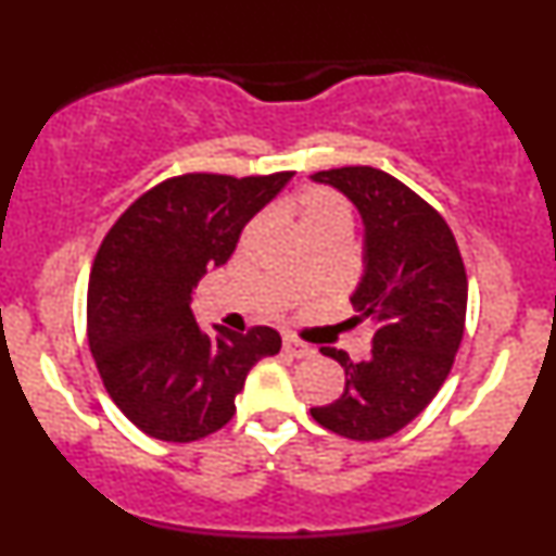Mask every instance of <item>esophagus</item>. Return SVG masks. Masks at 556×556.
Returning <instances> with one entry per match:
<instances>
[{
  "mask_svg": "<svg viewBox=\"0 0 556 556\" xmlns=\"http://www.w3.org/2000/svg\"><path fill=\"white\" fill-rule=\"evenodd\" d=\"M282 350L287 355H292V358H311V355H314V348H308L305 342L295 340V337H285Z\"/></svg>",
  "mask_w": 556,
  "mask_h": 556,
  "instance_id": "34e87169",
  "label": "esophagus"
}]
</instances>
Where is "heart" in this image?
Returning <instances> with one entry per match:
<instances>
[{"instance_id":"1","label":"heart","mask_w":556,"mask_h":556,"mask_svg":"<svg viewBox=\"0 0 556 556\" xmlns=\"http://www.w3.org/2000/svg\"><path fill=\"white\" fill-rule=\"evenodd\" d=\"M298 216L300 227L314 229L327 225H348L350 214L344 203L337 195L327 193V190H308L300 195L298 201Z\"/></svg>"}]
</instances>
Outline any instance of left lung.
Returning <instances> with one entry per match:
<instances>
[{
  "instance_id": "obj_1",
  "label": "left lung",
  "mask_w": 556,
  "mask_h": 556,
  "mask_svg": "<svg viewBox=\"0 0 556 556\" xmlns=\"http://www.w3.org/2000/svg\"><path fill=\"white\" fill-rule=\"evenodd\" d=\"M358 208L363 277L350 303L376 321L374 348L353 363L337 348L324 355L344 368V392L311 407L324 429L376 442L405 429L437 397L460 348L468 277L446 222L387 172L342 167L311 175Z\"/></svg>"
}]
</instances>
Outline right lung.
Here are the masks:
<instances>
[{"mask_svg": "<svg viewBox=\"0 0 556 556\" xmlns=\"http://www.w3.org/2000/svg\"><path fill=\"white\" fill-rule=\"evenodd\" d=\"M290 177H172L101 242L88 279V344L114 405L149 437L185 444L219 431L248 371L282 348L269 327L203 331L190 303L203 274L227 264L242 227Z\"/></svg>", "mask_w": 556, "mask_h": 556, "instance_id": "obj_1", "label": "right lung"}]
</instances>
